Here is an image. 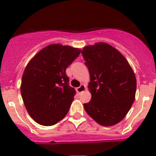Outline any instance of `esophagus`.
<instances>
[{"instance_id":"esophagus-1","label":"esophagus","mask_w":156,"mask_h":156,"mask_svg":"<svg viewBox=\"0 0 156 156\" xmlns=\"http://www.w3.org/2000/svg\"><path fill=\"white\" fill-rule=\"evenodd\" d=\"M86 90V86L84 84H81L80 86H79L78 88H76V92L78 93H80V92H83V91Z\"/></svg>"}]
</instances>
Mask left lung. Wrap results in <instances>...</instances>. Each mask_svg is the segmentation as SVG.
Instances as JSON below:
<instances>
[{
    "instance_id": "1",
    "label": "left lung",
    "mask_w": 156,
    "mask_h": 156,
    "mask_svg": "<svg viewBox=\"0 0 156 156\" xmlns=\"http://www.w3.org/2000/svg\"><path fill=\"white\" fill-rule=\"evenodd\" d=\"M92 98L83 104L86 113L100 125L110 127L122 121L135 99L136 80L126 58L104 42L83 48Z\"/></svg>"
}]
</instances>
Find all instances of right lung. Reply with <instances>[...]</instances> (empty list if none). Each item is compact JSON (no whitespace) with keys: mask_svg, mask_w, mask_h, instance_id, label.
Segmentation results:
<instances>
[{"mask_svg":"<svg viewBox=\"0 0 156 156\" xmlns=\"http://www.w3.org/2000/svg\"><path fill=\"white\" fill-rule=\"evenodd\" d=\"M81 50L52 44L28 63L21 82V95L31 118L43 126H52L69 112L76 90L69 86L66 69Z\"/></svg>","mask_w":156,"mask_h":156,"instance_id":"1","label":"right lung"}]
</instances>
